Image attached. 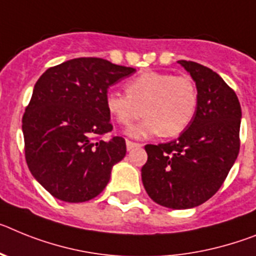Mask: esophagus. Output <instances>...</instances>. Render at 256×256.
Masks as SVG:
<instances>
[{"mask_svg":"<svg viewBox=\"0 0 256 256\" xmlns=\"http://www.w3.org/2000/svg\"><path fill=\"white\" fill-rule=\"evenodd\" d=\"M139 146H142V144L134 143V142L131 140H126V148H128V150H134V148H139Z\"/></svg>","mask_w":256,"mask_h":256,"instance_id":"34e87169","label":"esophagus"}]
</instances>
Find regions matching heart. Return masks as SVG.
<instances>
[{
  "label": "heart",
  "instance_id": "1",
  "mask_svg": "<svg viewBox=\"0 0 256 256\" xmlns=\"http://www.w3.org/2000/svg\"><path fill=\"white\" fill-rule=\"evenodd\" d=\"M125 94L108 91L106 108L121 126L132 125L143 114L139 125L128 130L136 139L161 134L174 138L192 124L198 108V91L188 74L144 72L125 84Z\"/></svg>",
  "mask_w": 256,
  "mask_h": 256
}]
</instances>
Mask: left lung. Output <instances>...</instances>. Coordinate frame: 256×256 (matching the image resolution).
<instances>
[{"label":"left lung","mask_w":256,"mask_h":256,"mask_svg":"<svg viewBox=\"0 0 256 256\" xmlns=\"http://www.w3.org/2000/svg\"><path fill=\"white\" fill-rule=\"evenodd\" d=\"M178 63L194 80L198 108L176 140L146 144L142 180L153 201L180 210L206 202L226 180L240 152L241 106L214 70L194 62Z\"/></svg>","instance_id":"left-lung-1"}]
</instances>
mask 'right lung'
I'll return each mask as SVG.
<instances>
[{
	"label": "right lung",
	"mask_w": 256,
	"mask_h": 256,
	"mask_svg": "<svg viewBox=\"0 0 256 256\" xmlns=\"http://www.w3.org/2000/svg\"><path fill=\"white\" fill-rule=\"evenodd\" d=\"M134 72L100 58H76L48 68L36 82L22 120L26 161L55 198L73 204L94 198L125 157L124 138L102 139L113 130L106 95Z\"/></svg>",
	"instance_id": "right-lung-1"
}]
</instances>
